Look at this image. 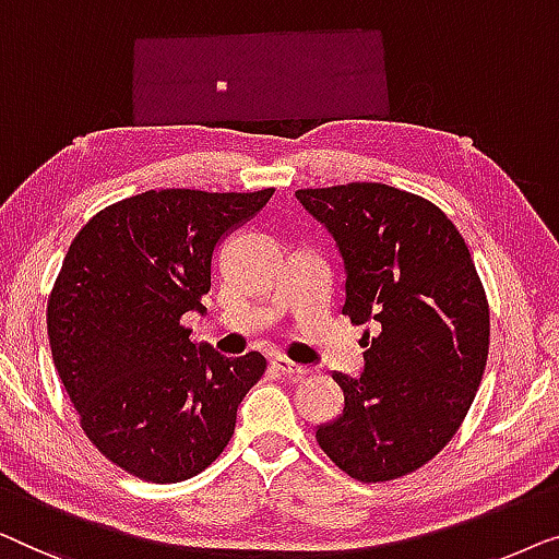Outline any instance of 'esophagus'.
<instances>
[{
  "instance_id": "1",
  "label": "esophagus",
  "mask_w": 559,
  "mask_h": 559,
  "mask_svg": "<svg viewBox=\"0 0 559 559\" xmlns=\"http://www.w3.org/2000/svg\"><path fill=\"white\" fill-rule=\"evenodd\" d=\"M271 365H273V369H276V372H281L283 377H288V380H294V382L304 380V377L311 374V367H301V365H296V361H290L286 357H276L271 361Z\"/></svg>"
}]
</instances>
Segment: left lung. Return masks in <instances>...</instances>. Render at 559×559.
Wrapping results in <instances>:
<instances>
[{
  "mask_svg": "<svg viewBox=\"0 0 559 559\" xmlns=\"http://www.w3.org/2000/svg\"><path fill=\"white\" fill-rule=\"evenodd\" d=\"M334 235L347 269L365 372H334L344 411L317 440L365 484L407 476L443 451L474 403L489 357V301L474 258L445 212L377 182L298 190Z\"/></svg>",
  "mask_w": 559,
  "mask_h": 559,
  "instance_id": "obj_1",
  "label": "left lung"
}]
</instances>
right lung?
<instances>
[{"mask_svg":"<svg viewBox=\"0 0 559 559\" xmlns=\"http://www.w3.org/2000/svg\"><path fill=\"white\" fill-rule=\"evenodd\" d=\"M273 192L148 190L108 204L70 242L47 301L55 369L83 433L141 481L207 468L265 372L261 352L198 347L182 317L204 309L219 238Z\"/></svg>","mask_w":559,"mask_h":559,"instance_id":"1","label":"right lung"}]
</instances>
